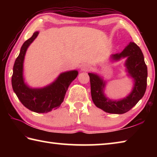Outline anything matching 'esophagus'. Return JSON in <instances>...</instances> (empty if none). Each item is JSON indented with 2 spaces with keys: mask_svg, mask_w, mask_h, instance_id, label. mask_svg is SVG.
Returning a JSON list of instances; mask_svg holds the SVG:
<instances>
[{
  "mask_svg": "<svg viewBox=\"0 0 157 157\" xmlns=\"http://www.w3.org/2000/svg\"><path fill=\"white\" fill-rule=\"evenodd\" d=\"M91 66L88 64H84L82 66V71H84V72H87V71L91 70Z\"/></svg>",
  "mask_w": 157,
  "mask_h": 157,
  "instance_id": "34e87169",
  "label": "esophagus"
}]
</instances>
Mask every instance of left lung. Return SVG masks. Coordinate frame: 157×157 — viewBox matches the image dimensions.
Instances as JSON below:
<instances>
[{"label":"left lung","instance_id":"obj_1","mask_svg":"<svg viewBox=\"0 0 157 157\" xmlns=\"http://www.w3.org/2000/svg\"><path fill=\"white\" fill-rule=\"evenodd\" d=\"M110 58L114 62L127 58L124 63L126 72L133 79L134 86L127 97L118 100H111L104 92L106 81L96 73H89L92 100L97 107L105 112L124 113L134 107L144 95L147 87V68L141 50L134 42H130L121 52L111 55Z\"/></svg>","mask_w":157,"mask_h":157}]
</instances>
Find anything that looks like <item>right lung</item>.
I'll list each match as a JSON object with an SVG mask.
<instances>
[{
    "label": "right lung",
    "mask_w": 157,
    "mask_h": 157,
    "mask_svg": "<svg viewBox=\"0 0 157 157\" xmlns=\"http://www.w3.org/2000/svg\"><path fill=\"white\" fill-rule=\"evenodd\" d=\"M38 34L39 32H35L21 46L13 67L12 85L18 100L26 108L36 113H48L59 107L69 85L77 78L78 71L73 70L62 73L54 82L43 88L29 86L23 78V62L27 49Z\"/></svg>",
    "instance_id": "right-lung-1"
}]
</instances>
